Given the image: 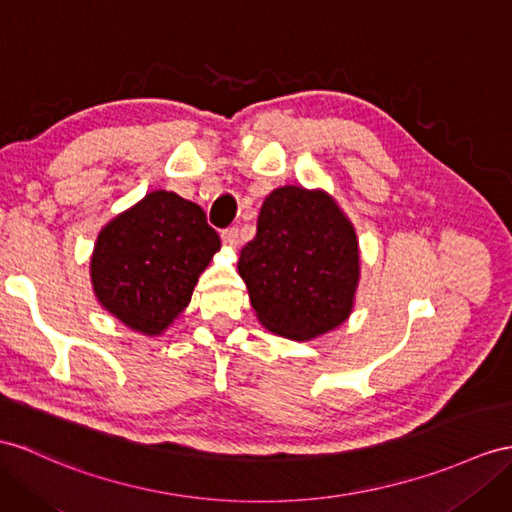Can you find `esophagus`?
<instances>
[{
	"mask_svg": "<svg viewBox=\"0 0 512 512\" xmlns=\"http://www.w3.org/2000/svg\"><path fill=\"white\" fill-rule=\"evenodd\" d=\"M221 241L226 243V245H230V247H236L239 245V228H226L221 232Z\"/></svg>",
	"mask_w": 512,
	"mask_h": 512,
	"instance_id": "1",
	"label": "esophagus"
}]
</instances>
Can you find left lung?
I'll return each mask as SVG.
<instances>
[{
	"label": "left lung",
	"mask_w": 512,
	"mask_h": 512,
	"mask_svg": "<svg viewBox=\"0 0 512 512\" xmlns=\"http://www.w3.org/2000/svg\"><path fill=\"white\" fill-rule=\"evenodd\" d=\"M239 273L267 330L293 341L315 339L352 313L356 232L326 193L282 186L265 197Z\"/></svg>",
	"instance_id": "8db88e82"
}]
</instances>
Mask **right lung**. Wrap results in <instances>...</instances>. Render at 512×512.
Returning a JSON list of instances; mask_svg holds the SVG:
<instances>
[{"instance_id":"right-lung-1","label":"right lung","mask_w":512,"mask_h":512,"mask_svg":"<svg viewBox=\"0 0 512 512\" xmlns=\"http://www.w3.org/2000/svg\"><path fill=\"white\" fill-rule=\"evenodd\" d=\"M219 247L202 208L154 191L99 232L91 258L95 295L132 330L160 334L191 302Z\"/></svg>"}]
</instances>
